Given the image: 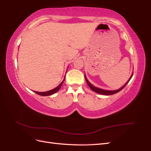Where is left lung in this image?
Wrapping results in <instances>:
<instances>
[{"mask_svg":"<svg viewBox=\"0 0 151 151\" xmlns=\"http://www.w3.org/2000/svg\"><path fill=\"white\" fill-rule=\"evenodd\" d=\"M132 76H133V74L132 75V76L130 77V79L127 81V83L124 86H123V87H122V88H121L120 89H118V90H115V91H106V90H103V89H101L96 88V87L93 86L92 84H91L89 83V82L88 81V79H87V78H86V76H85V79H86V83H87V84H88V85L89 86V88L91 89V90H93V91H94V92L97 93H99V94H104V95H111V94H116V93H118V92H119V91H120L121 90H122L123 88H124L125 87V86H126L128 83H129V82L130 80L131 79Z\"/></svg>","mask_w":151,"mask_h":151,"instance_id":"obj_1","label":"left lung"}]
</instances>
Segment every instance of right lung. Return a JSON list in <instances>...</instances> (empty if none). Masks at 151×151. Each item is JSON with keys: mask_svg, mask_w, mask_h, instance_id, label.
Wrapping results in <instances>:
<instances>
[{"mask_svg": "<svg viewBox=\"0 0 151 151\" xmlns=\"http://www.w3.org/2000/svg\"><path fill=\"white\" fill-rule=\"evenodd\" d=\"M64 80H65V79H63V81L62 82V83H61L60 84H59V85L57 87V88H55L53 89H52V90H50V91H47V92L40 93V92H36V91H35V93H36V94H39V95H41V96H45L52 95V94H54V93H57L58 91H59V89H60V88H61V86H62V84H63V81H64Z\"/></svg>", "mask_w": 151, "mask_h": 151, "instance_id": "1", "label": "right lung"}]
</instances>
